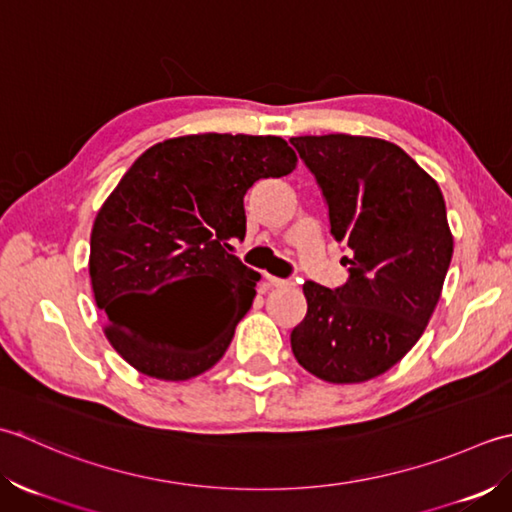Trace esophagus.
<instances>
[{
    "label": "esophagus",
    "mask_w": 512,
    "mask_h": 512,
    "mask_svg": "<svg viewBox=\"0 0 512 512\" xmlns=\"http://www.w3.org/2000/svg\"><path fill=\"white\" fill-rule=\"evenodd\" d=\"M267 280H269V285H274V287H291V285H294V280H291V278H276V276H267Z\"/></svg>",
    "instance_id": "esophagus-1"
}]
</instances>
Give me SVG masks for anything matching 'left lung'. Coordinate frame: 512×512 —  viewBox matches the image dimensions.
Instances as JSON below:
<instances>
[{
  "instance_id": "left-lung-1",
  "label": "left lung",
  "mask_w": 512,
  "mask_h": 512,
  "mask_svg": "<svg viewBox=\"0 0 512 512\" xmlns=\"http://www.w3.org/2000/svg\"><path fill=\"white\" fill-rule=\"evenodd\" d=\"M329 210L331 234L347 249V283L307 280V316L291 351L333 384L389 371L420 340L453 256L440 187L395 143L325 134L294 137Z\"/></svg>"
}]
</instances>
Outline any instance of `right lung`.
Returning a JSON list of instances; mask_svg holds the SVG:
<instances>
[{
    "label": "right lung",
    "instance_id": "obj_1",
    "mask_svg": "<svg viewBox=\"0 0 512 512\" xmlns=\"http://www.w3.org/2000/svg\"><path fill=\"white\" fill-rule=\"evenodd\" d=\"M280 137L192 134L145 150L108 196L90 236V278L106 336L143 375L181 382L223 358L260 274L232 254L243 198L294 172ZM170 293L163 319L155 300Z\"/></svg>",
    "mask_w": 512,
    "mask_h": 512
}]
</instances>
